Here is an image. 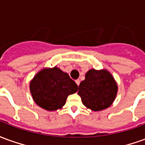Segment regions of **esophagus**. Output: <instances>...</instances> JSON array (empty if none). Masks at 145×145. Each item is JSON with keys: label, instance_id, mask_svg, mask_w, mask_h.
<instances>
[{"label": "esophagus", "instance_id": "obj_1", "mask_svg": "<svg viewBox=\"0 0 145 145\" xmlns=\"http://www.w3.org/2000/svg\"><path fill=\"white\" fill-rule=\"evenodd\" d=\"M75 82H76V84H77V85H79V84H80V80H79V79H78V80H76Z\"/></svg>", "mask_w": 145, "mask_h": 145}]
</instances>
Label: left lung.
<instances>
[{"label": "left lung", "mask_w": 145, "mask_h": 145, "mask_svg": "<svg viewBox=\"0 0 145 145\" xmlns=\"http://www.w3.org/2000/svg\"><path fill=\"white\" fill-rule=\"evenodd\" d=\"M117 84L107 70L91 69L80 83L78 94L82 103L93 111H100L109 107L117 94Z\"/></svg>", "instance_id": "8db88e82"}]
</instances>
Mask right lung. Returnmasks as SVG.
Listing matches in <instances>:
<instances>
[{"mask_svg":"<svg viewBox=\"0 0 145 145\" xmlns=\"http://www.w3.org/2000/svg\"><path fill=\"white\" fill-rule=\"evenodd\" d=\"M30 91L39 106L48 111L61 109L69 95L78 91V86L57 67L44 68L30 82Z\"/></svg>","mask_w":145,"mask_h":145,"instance_id":"1","label":"right lung"}]
</instances>
